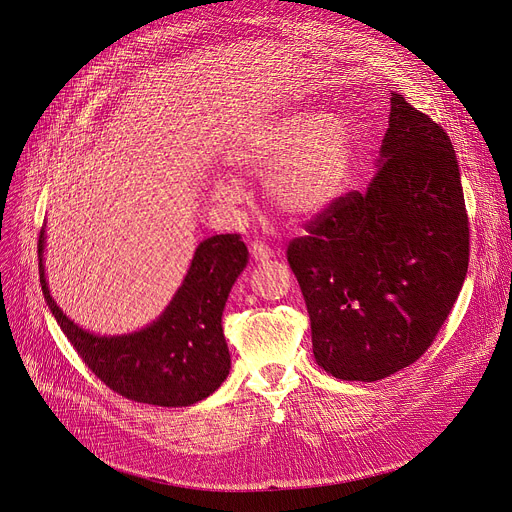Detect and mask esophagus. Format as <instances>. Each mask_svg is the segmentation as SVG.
<instances>
[{
  "label": "esophagus",
  "mask_w": 512,
  "mask_h": 512,
  "mask_svg": "<svg viewBox=\"0 0 512 512\" xmlns=\"http://www.w3.org/2000/svg\"><path fill=\"white\" fill-rule=\"evenodd\" d=\"M250 254L256 262H266V260L272 258L274 252L268 246H264L262 242H254V244H250Z\"/></svg>",
  "instance_id": "esophagus-1"
}]
</instances>
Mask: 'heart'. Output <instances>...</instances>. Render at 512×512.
Listing matches in <instances>:
<instances>
[{
	"label": "heart",
	"instance_id": "heart-1",
	"mask_svg": "<svg viewBox=\"0 0 512 512\" xmlns=\"http://www.w3.org/2000/svg\"><path fill=\"white\" fill-rule=\"evenodd\" d=\"M354 162L352 138L335 113H293L250 136L232 152V164L248 175H264L270 203L293 219H309L342 197ZM238 183L219 179L215 201L238 199Z\"/></svg>",
	"mask_w": 512,
	"mask_h": 512
}]
</instances>
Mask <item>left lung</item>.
Returning a JSON list of instances; mask_svg holds the SVG:
<instances>
[{
	"label": "left lung",
	"mask_w": 512,
	"mask_h": 512,
	"mask_svg": "<svg viewBox=\"0 0 512 512\" xmlns=\"http://www.w3.org/2000/svg\"><path fill=\"white\" fill-rule=\"evenodd\" d=\"M376 177L319 213L287 260L311 319L315 362L374 382L417 362L456 303L470 230L456 150L392 93Z\"/></svg>",
	"instance_id": "obj_1"
}]
</instances>
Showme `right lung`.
<instances>
[{
  "mask_svg": "<svg viewBox=\"0 0 512 512\" xmlns=\"http://www.w3.org/2000/svg\"><path fill=\"white\" fill-rule=\"evenodd\" d=\"M246 264L238 234L211 236L197 246L183 285L156 321L126 335H95L54 303L44 276V227L38 238L42 295L77 354L113 392L156 407L195 405L230 374L221 315Z\"/></svg>",
  "mask_w": 512,
  "mask_h": 512,
  "instance_id": "add662e5",
  "label": "right lung"
}]
</instances>
